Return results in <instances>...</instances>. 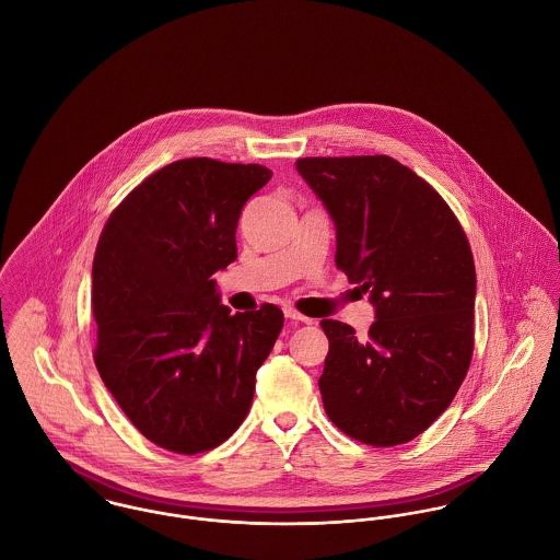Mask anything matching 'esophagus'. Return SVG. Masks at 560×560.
<instances>
[{"instance_id":"1","label":"esophagus","mask_w":560,"mask_h":560,"mask_svg":"<svg viewBox=\"0 0 560 560\" xmlns=\"http://www.w3.org/2000/svg\"><path fill=\"white\" fill-rule=\"evenodd\" d=\"M284 317H287V319L298 320V323H313V319L304 317L302 313H298V311H295V308H291V306H289V308H284Z\"/></svg>"}]
</instances>
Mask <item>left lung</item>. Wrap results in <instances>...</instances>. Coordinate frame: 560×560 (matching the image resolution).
<instances>
[{
  "label": "left lung",
  "instance_id": "left-lung-1",
  "mask_svg": "<svg viewBox=\"0 0 560 560\" xmlns=\"http://www.w3.org/2000/svg\"><path fill=\"white\" fill-rule=\"evenodd\" d=\"M298 172L336 226V267L375 306L366 338L323 319L329 420L371 446L413 440L455 399L475 351L477 271L444 198L388 155L306 158Z\"/></svg>",
  "mask_w": 560,
  "mask_h": 560
}]
</instances>
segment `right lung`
I'll use <instances>...</instances> for the list:
<instances>
[{"mask_svg":"<svg viewBox=\"0 0 560 560\" xmlns=\"http://www.w3.org/2000/svg\"><path fill=\"white\" fill-rule=\"evenodd\" d=\"M269 178L258 163L174 161L114 209L96 243L94 364L165 451L205 453L240 429L284 325L273 304L233 315L211 280L237 260L241 209Z\"/></svg>","mask_w":560,"mask_h":560,"instance_id":"right-lung-1","label":"right lung"}]
</instances>
